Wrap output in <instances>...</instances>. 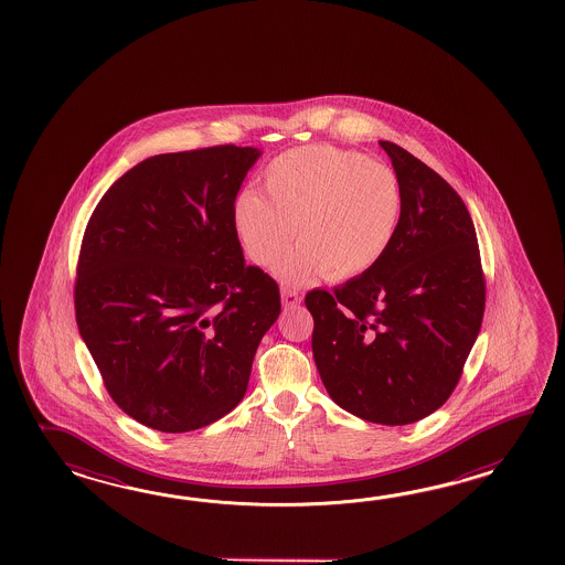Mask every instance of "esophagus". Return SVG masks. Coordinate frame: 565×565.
<instances>
[{"label": "esophagus", "instance_id": "1", "mask_svg": "<svg viewBox=\"0 0 565 565\" xmlns=\"http://www.w3.org/2000/svg\"><path fill=\"white\" fill-rule=\"evenodd\" d=\"M280 297H282V305L285 307H297V305H300V300H302V295H300L299 290H292V288H282Z\"/></svg>", "mask_w": 565, "mask_h": 565}]
</instances>
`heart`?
<instances>
[{
    "label": "heart",
    "instance_id": "b5f03b06",
    "mask_svg": "<svg viewBox=\"0 0 565 565\" xmlns=\"http://www.w3.org/2000/svg\"><path fill=\"white\" fill-rule=\"evenodd\" d=\"M265 195L246 190L232 210L234 230L254 265H278L287 285L349 280L370 273L396 241L404 192L394 168L333 145H307L275 157Z\"/></svg>",
    "mask_w": 565,
    "mask_h": 565
}]
</instances>
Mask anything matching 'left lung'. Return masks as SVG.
I'll return each mask as SVG.
<instances>
[{
    "instance_id": "obj_1",
    "label": "left lung",
    "mask_w": 565,
    "mask_h": 565,
    "mask_svg": "<svg viewBox=\"0 0 565 565\" xmlns=\"http://www.w3.org/2000/svg\"><path fill=\"white\" fill-rule=\"evenodd\" d=\"M404 192L384 260L333 292L315 288L312 358L337 406L361 420L404 426L455 392L479 335L484 275L465 202L434 169L380 141Z\"/></svg>"
}]
</instances>
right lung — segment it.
I'll return each mask as SVG.
<instances>
[{"mask_svg":"<svg viewBox=\"0 0 565 565\" xmlns=\"http://www.w3.org/2000/svg\"><path fill=\"white\" fill-rule=\"evenodd\" d=\"M258 157L236 145L149 157L86 224L78 331L108 396L159 433L198 430L236 408L278 319L277 280L244 265L232 220Z\"/></svg>","mask_w":565,"mask_h":565,"instance_id":"1","label":"right lung"}]
</instances>
